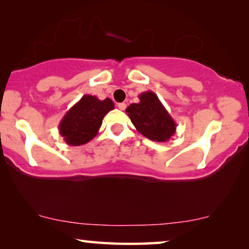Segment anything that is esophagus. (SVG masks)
<instances>
[{
	"label": "esophagus",
	"mask_w": 249,
	"mask_h": 249,
	"mask_svg": "<svg viewBox=\"0 0 249 249\" xmlns=\"http://www.w3.org/2000/svg\"><path fill=\"white\" fill-rule=\"evenodd\" d=\"M118 108L119 110H121V111H124V108H125V107H127V105H125V103H118Z\"/></svg>",
	"instance_id": "obj_1"
}]
</instances>
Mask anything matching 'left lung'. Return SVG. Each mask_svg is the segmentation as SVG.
<instances>
[{
    "label": "left lung",
    "instance_id": "left-lung-1",
    "mask_svg": "<svg viewBox=\"0 0 249 249\" xmlns=\"http://www.w3.org/2000/svg\"><path fill=\"white\" fill-rule=\"evenodd\" d=\"M138 103L125 108L132 124L153 142H168L176 134L177 124L154 91L147 90L138 96Z\"/></svg>",
    "mask_w": 249,
    "mask_h": 249
}]
</instances>
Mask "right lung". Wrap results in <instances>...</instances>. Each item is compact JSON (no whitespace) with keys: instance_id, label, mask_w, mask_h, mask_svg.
<instances>
[{"instance_id":"right-lung-1","label":"right lung","mask_w":249,"mask_h":249,"mask_svg":"<svg viewBox=\"0 0 249 249\" xmlns=\"http://www.w3.org/2000/svg\"><path fill=\"white\" fill-rule=\"evenodd\" d=\"M113 108L110 98L101 101L93 95H84L60 121V135L70 146L87 144L98 134L103 118Z\"/></svg>"}]
</instances>
